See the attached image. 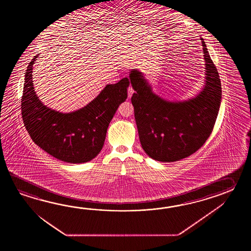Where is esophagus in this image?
<instances>
[{"label": "esophagus", "mask_w": 251, "mask_h": 251, "mask_svg": "<svg viewBox=\"0 0 251 251\" xmlns=\"http://www.w3.org/2000/svg\"><path fill=\"white\" fill-rule=\"evenodd\" d=\"M133 92H134V91H133V87L129 86L128 87V98H131L132 95H133Z\"/></svg>", "instance_id": "esophagus-1"}]
</instances>
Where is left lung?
Here are the masks:
<instances>
[{"mask_svg":"<svg viewBox=\"0 0 251 251\" xmlns=\"http://www.w3.org/2000/svg\"><path fill=\"white\" fill-rule=\"evenodd\" d=\"M203 43L205 86L187 101L170 102L155 95L142 73L131 71L135 92L131 101L142 147L153 160L172 162L200 149L211 135L218 116L222 87L218 71Z\"/></svg>","mask_w":251,"mask_h":251,"instance_id":"1","label":"left lung"}]
</instances>
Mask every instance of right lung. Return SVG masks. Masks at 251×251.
I'll return each instance as SVG.
<instances>
[{
	"instance_id": "obj_1",
	"label": "right lung",
	"mask_w": 251,
	"mask_h": 251,
	"mask_svg": "<svg viewBox=\"0 0 251 251\" xmlns=\"http://www.w3.org/2000/svg\"><path fill=\"white\" fill-rule=\"evenodd\" d=\"M27 65L22 98L23 123L35 144L57 160L84 163L104 145L107 127L118 106L127 98L129 79L108 84L86 107L75 112H57L44 106L34 91L33 64Z\"/></svg>"
}]
</instances>
